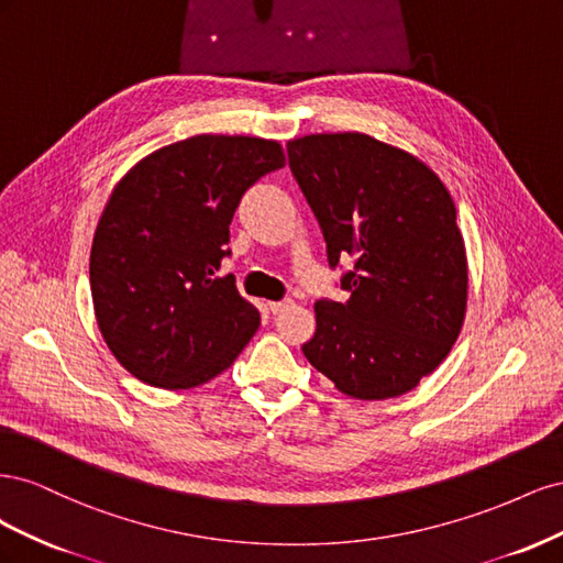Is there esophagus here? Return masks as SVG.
<instances>
[{"instance_id":"obj_1","label":"esophagus","mask_w":563,"mask_h":563,"mask_svg":"<svg viewBox=\"0 0 563 563\" xmlns=\"http://www.w3.org/2000/svg\"><path fill=\"white\" fill-rule=\"evenodd\" d=\"M291 300H269L267 302V310L272 312V314H279V312H284L286 308H291Z\"/></svg>"}]
</instances>
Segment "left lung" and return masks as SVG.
Instances as JSON below:
<instances>
[{"label": "left lung", "mask_w": 563, "mask_h": 563, "mask_svg": "<svg viewBox=\"0 0 563 563\" xmlns=\"http://www.w3.org/2000/svg\"><path fill=\"white\" fill-rule=\"evenodd\" d=\"M286 150L329 265L354 258L340 279L350 300L314 302L302 352L352 399L406 395L446 360L467 312L453 197L428 164L366 133H312Z\"/></svg>", "instance_id": "left-lung-1"}]
</instances>
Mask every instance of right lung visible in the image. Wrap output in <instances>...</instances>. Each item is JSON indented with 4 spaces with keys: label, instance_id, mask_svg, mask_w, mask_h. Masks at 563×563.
Wrapping results in <instances>:
<instances>
[{
    "label": "right lung",
    "instance_id": "add662e5",
    "mask_svg": "<svg viewBox=\"0 0 563 563\" xmlns=\"http://www.w3.org/2000/svg\"><path fill=\"white\" fill-rule=\"evenodd\" d=\"M284 164L277 141L201 133L155 150L114 185L89 275L98 329L131 376L197 387L258 331L261 312L218 269L242 195Z\"/></svg>",
    "mask_w": 563,
    "mask_h": 563
}]
</instances>
